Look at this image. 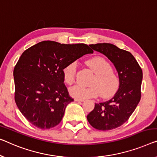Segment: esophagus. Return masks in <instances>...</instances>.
<instances>
[{
	"instance_id": "34e87169",
	"label": "esophagus",
	"mask_w": 157,
	"mask_h": 157,
	"mask_svg": "<svg viewBox=\"0 0 157 157\" xmlns=\"http://www.w3.org/2000/svg\"><path fill=\"white\" fill-rule=\"evenodd\" d=\"M75 100V101H77V102H82V101H84V100L83 99H77V98H75V99H74Z\"/></svg>"
}]
</instances>
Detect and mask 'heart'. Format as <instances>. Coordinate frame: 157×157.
I'll list each match as a JSON object with an SVG mask.
<instances>
[{
	"label": "heart",
	"instance_id": "heart-1",
	"mask_svg": "<svg viewBox=\"0 0 157 157\" xmlns=\"http://www.w3.org/2000/svg\"><path fill=\"white\" fill-rule=\"evenodd\" d=\"M86 65L96 74L92 82V86H84L75 85L69 88L72 97L79 99H86L96 97L101 93V97H109L113 95L118 90L120 79L113 71L111 65L104 58L97 56L86 62ZM77 62L72 61L65 65L63 69V78L67 84L75 81L77 72Z\"/></svg>",
	"mask_w": 157,
	"mask_h": 157
}]
</instances>
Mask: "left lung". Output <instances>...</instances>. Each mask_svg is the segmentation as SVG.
Listing matches in <instances>:
<instances>
[{"label":"left lung","mask_w":157,"mask_h":157,"mask_svg":"<svg viewBox=\"0 0 157 157\" xmlns=\"http://www.w3.org/2000/svg\"><path fill=\"white\" fill-rule=\"evenodd\" d=\"M90 46L113 63L118 72L120 85L112 99L95 104L94 109L86 118L96 129L112 130L125 123L138 105L141 98L142 71L130 52L113 44L100 43Z\"/></svg>","instance_id":"8db88e82"}]
</instances>
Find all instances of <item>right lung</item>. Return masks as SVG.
Wrapping results in <instances>:
<instances>
[{
    "mask_svg": "<svg viewBox=\"0 0 157 157\" xmlns=\"http://www.w3.org/2000/svg\"><path fill=\"white\" fill-rule=\"evenodd\" d=\"M93 51L85 44L44 41L25 51L13 71L15 100L35 127L50 129L59 124L67 105L73 101L63 78L65 65Z\"/></svg>",
    "mask_w": 157,
    "mask_h": 157,
    "instance_id": "add662e5",
    "label": "right lung"
}]
</instances>
